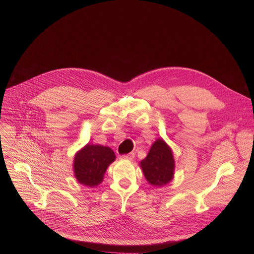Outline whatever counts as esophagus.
I'll return each mask as SVG.
<instances>
[{
    "mask_svg": "<svg viewBox=\"0 0 254 254\" xmlns=\"http://www.w3.org/2000/svg\"><path fill=\"white\" fill-rule=\"evenodd\" d=\"M135 157V153L134 152H130L128 154H124L121 156V159H125V160H132Z\"/></svg>",
    "mask_w": 254,
    "mask_h": 254,
    "instance_id": "1",
    "label": "esophagus"
}]
</instances>
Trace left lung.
Instances as JSON below:
<instances>
[{
    "mask_svg": "<svg viewBox=\"0 0 254 254\" xmlns=\"http://www.w3.org/2000/svg\"><path fill=\"white\" fill-rule=\"evenodd\" d=\"M146 181L161 187L173 179L175 160L172 149L162 139H157L140 163Z\"/></svg>",
    "mask_w": 254,
    "mask_h": 254,
    "instance_id": "1",
    "label": "left lung"
}]
</instances>
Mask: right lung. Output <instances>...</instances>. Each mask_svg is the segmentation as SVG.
I'll return each mask as SVG.
<instances>
[{"label": "right lung", "instance_id": "obj_1", "mask_svg": "<svg viewBox=\"0 0 254 254\" xmlns=\"http://www.w3.org/2000/svg\"><path fill=\"white\" fill-rule=\"evenodd\" d=\"M115 160V153L109 146L87 144L74 157L73 171L75 178L87 187L100 185L110 163Z\"/></svg>", "mask_w": 254, "mask_h": 254}]
</instances>
